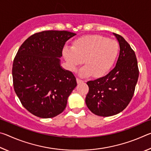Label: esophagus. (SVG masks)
<instances>
[{
    "instance_id": "esophagus-1",
    "label": "esophagus",
    "mask_w": 151,
    "mask_h": 151,
    "mask_svg": "<svg viewBox=\"0 0 151 151\" xmlns=\"http://www.w3.org/2000/svg\"><path fill=\"white\" fill-rule=\"evenodd\" d=\"M76 82H77L78 84H80V83H83L84 81L83 80H81V79L77 78H76Z\"/></svg>"
}]
</instances>
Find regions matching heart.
I'll return each mask as SVG.
<instances>
[{"mask_svg": "<svg viewBox=\"0 0 151 151\" xmlns=\"http://www.w3.org/2000/svg\"><path fill=\"white\" fill-rule=\"evenodd\" d=\"M119 51L118 42L101 35H88L74 41L73 47H65L63 55L68 67L75 71L83 62L79 71L82 76L104 75L111 69Z\"/></svg>", "mask_w": 151, "mask_h": 151, "instance_id": "obj_1", "label": "heart"}]
</instances>
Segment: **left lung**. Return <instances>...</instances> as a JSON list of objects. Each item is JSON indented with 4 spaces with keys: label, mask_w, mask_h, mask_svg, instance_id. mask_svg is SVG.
Wrapping results in <instances>:
<instances>
[{
    "label": "left lung",
    "mask_w": 151,
    "mask_h": 151,
    "mask_svg": "<svg viewBox=\"0 0 151 151\" xmlns=\"http://www.w3.org/2000/svg\"><path fill=\"white\" fill-rule=\"evenodd\" d=\"M119 43L120 52L115 67L106 75L88 81L85 103L90 111L101 116H110L126 108L133 96L139 78L134 50L123 37L113 33Z\"/></svg>",
    "instance_id": "1"
}]
</instances>
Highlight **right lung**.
Here are the masks:
<instances>
[{"label":"right lung","instance_id":"add662e5","mask_svg":"<svg viewBox=\"0 0 151 151\" xmlns=\"http://www.w3.org/2000/svg\"><path fill=\"white\" fill-rule=\"evenodd\" d=\"M75 35L66 30L37 32L18 50L12 70L14 89L22 106L35 116L47 119L60 114L77 85L60 60L65 42Z\"/></svg>","mask_w":151,"mask_h":151}]
</instances>
